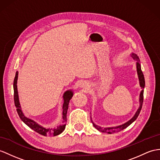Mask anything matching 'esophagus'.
Instances as JSON below:
<instances>
[{"instance_id": "34e87169", "label": "esophagus", "mask_w": 160, "mask_h": 160, "mask_svg": "<svg viewBox=\"0 0 160 160\" xmlns=\"http://www.w3.org/2000/svg\"><path fill=\"white\" fill-rule=\"evenodd\" d=\"M83 86H84V85H83H83H82V88H83Z\"/></svg>"}]
</instances>
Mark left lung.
Segmentation results:
<instances>
[{
  "instance_id": "1",
  "label": "left lung",
  "mask_w": 160,
  "mask_h": 160,
  "mask_svg": "<svg viewBox=\"0 0 160 160\" xmlns=\"http://www.w3.org/2000/svg\"><path fill=\"white\" fill-rule=\"evenodd\" d=\"M131 57L133 58L134 60L136 61V71H137V74H138V80H139V84H140V86H141L142 90L140 93V96H139V107L136 111V113L134 114V115L132 117V118L130 119L128 122H126L125 123L122 124V125H120L118 126H115V127H108V128H102L100 127L98 125H96L92 119L91 118V121L92 122L93 126L94 128H96L97 130L100 132H106V133L108 134H113L115 133V132H118L119 131H122L123 129H125L127 127L129 126L130 124H132L133 123L134 121L137 119L138 116L140 113V112L141 111V108H142V102H143V93H144V88H145V78H144V75H143V73L141 71V64H140V60H139V58L138 56L136 55V53H132L130 54Z\"/></svg>"
}]
</instances>
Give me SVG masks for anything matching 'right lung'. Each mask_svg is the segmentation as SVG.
Wrapping results in <instances>:
<instances>
[{"instance_id":"add662e5","label":"right lung","mask_w":160,"mask_h":160,"mask_svg":"<svg viewBox=\"0 0 160 160\" xmlns=\"http://www.w3.org/2000/svg\"><path fill=\"white\" fill-rule=\"evenodd\" d=\"M18 71L15 73V77L13 81V90H14V102L15 106L17 108V112L19 116V118L22 119V121L25 124H26L31 129L33 130L34 131L37 132V133L40 134L43 136H54L60 134L62 132H63L65 129L66 127V123H67V111L68 108V104L69 102L72 97L73 96V91L71 89L66 91L63 94V100L64 102L63 105H62V109H63V112H62V122L60 125L58 126L57 127L54 128H47L43 126L40 125L39 123L34 122V120L31 119L30 118H28L26 117L22 110V107L20 103H19V96H18Z\"/></svg>"}]
</instances>
